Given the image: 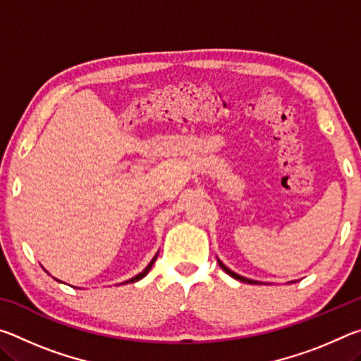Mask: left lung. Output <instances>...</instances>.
Returning a JSON list of instances; mask_svg holds the SVG:
<instances>
[{
  "label": "left lung",
  "mask_w": 361,
  "mask_h": 361,
  "mask_svg": "<svg viewBox=\"0 0 361 361\" xmlns=\"http://www.w3.org/2000/svg\"><path fill=\"white\" fill-rule=\"evenodd\" d=\"M218 264H219V267L223 269V271L226 272V274H229V276L232 277V279H235V280H240V282H245V283H258L256 282V280H250V279H247V277H242V276H239V274H235L234 271H231L229 267H226L221 261L218 259Z\"/></svg>",
  "instance_id": "left-lung-1"
}]
</instances>
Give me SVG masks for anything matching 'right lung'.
<instances>
[{
    "label": "right lung",
    "mask_w": 361,
    "mask_h": 361,
    "mask_svg": "<svg viewBox=\"0 0 361 361\" xmlns=\"http://www.w3.org/2000/svg\"><path fill=\"white\" fill-rule=\"evenodd\" d=\"M156 258H157V255L154 256V258H152V259H151V262H149V264H148V266H146V267L143 269V271L138 274V276H135V277H133V279H130V280H127V282H124V283H129V282H138V280H140V279H143V277L146 276V274H148V272H149V269L152 267V264H154V261H156Z\"/></svg>",
    "instance_id": "right-lung-1"
}]
</instances>
